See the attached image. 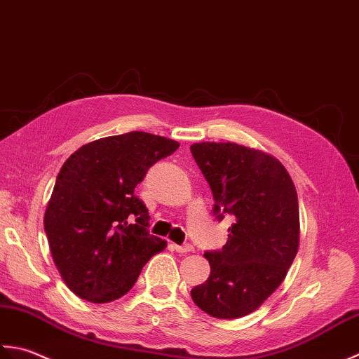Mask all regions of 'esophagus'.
<instances>
[{
  "label": "esophagus",
  "mask_w": 359,
  "mask_h": 359,
  "mask_svg": "<svg viewBox=\"0 0 359 359\" xmlns=\"http://www.w3.org/2000/svg\"><path fill=\"white\" fill-rule=\"evenodd\" d=\"M173 250L177 252H181V254H186V252H192L194 251V246L190 243H184V245H172Z\"/></svg>",
  "instance_id": "obj_1"
}]
</instances>
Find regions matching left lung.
I'll list each match as a JSON object with an SVG mask.
<instances>
[{"mask_svg":"<svg viewBox=\"0 0 359 359\" xmlns=\"http://www.w3.org/2000/svg\"><path fill=\"white\" fill-rule=\"evenodd\" d=\"M214 195L212 212L233 224L220 251H206L210 274L190 291L218 319L257 310L283 282L299 248V203L285 167L266 153L233 142L190 145Z\"/></svg>","mask_w":359,"mask_h":359,"instance_id":"left-lung-1","label":"left lung"}]
</instances>
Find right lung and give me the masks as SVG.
<instances>
[{
    "instance_id": "obj_1",
    "label": "right lung",
    "mask_w": 359,
    "mask_h": 359,
    "mask_svg": "<svg viewBox=\"0 0 359 359\" xmlns=\"http://www.w3.org/2000/svg\"><path fill=\"white\" fill-rule=\"evenodd\" d=\"M178 147L172 139L130 131L85 144L65 161L45 212V232L74 294L94 304L116 301L167 246L149 232V209L135 187Z\"/></svg>"
}]
</instances>
